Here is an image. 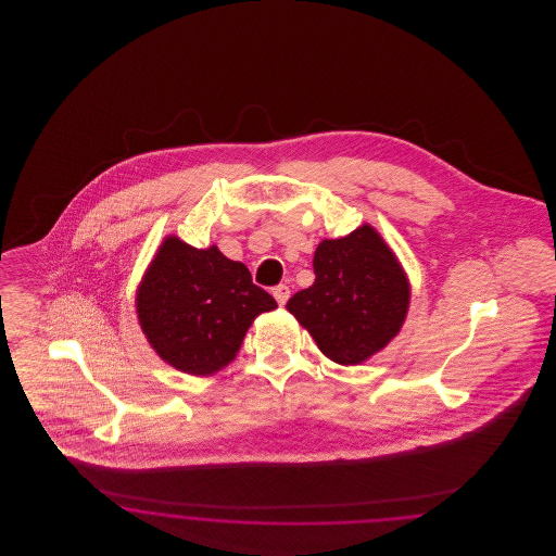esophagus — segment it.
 <instances>
[{"label":"esophagus","instance_id":"34e87169","mask_svg":"<svg viewBox=\"0 0 556 556\" xmlns=\"http://www.w3.org/2000/svg\"><path fill=\"white\" fill-rule=\"evenodd\" d=\"M273 295H275L277 304L283 306L290 300V288L288 286H277V288H273Z\"/></svg>","mask_w":556,"mask_h":556}]
</instances>
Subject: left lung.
Here are the masks:
<instances>
[{"label": "left lung", "mask_w": 556, "mask_h": 556, "mask_svg": "<svg viewBox=\"0 0 556 556\" xmlns=\"http://www.w3.org/2000/svg\"><path fill=\"white\" fill-rule=\"evenodd\" d=\"M315 283L286 308L333 363L352 367L390 344L410 306V281L394 250L365 223L350 236L323 239Z\"/></svg>", "instance_id": "obj_1"}]
</instances>
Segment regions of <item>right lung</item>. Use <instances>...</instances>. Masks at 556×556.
I'll return each mask as SVG.
<instances>
[{
    "mask_svg": "<svg viewBox=\"0 0 556 556\" xmlns=\"http://www.w3.org/2000/svg\"><path fill=\"white\" fill-rule=\"evenodd\" d=\"M275 308L243 263L229 261L214 243L200 250L177 236L162 239L135 291L148 344L166 365L193 377L233 363L254 318Z\"/></svg>",
    "mask_w": 556,
    "mask_h": 556,
    "instance_id": "add662e5",
    "label": "right lung"
}]
</instances>
